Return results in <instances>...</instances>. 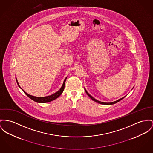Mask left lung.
<instances>
[{"label":"left lung","instance_id":"8db88e82","mask_svg":"<svg viewBox=\"0 0 153 153\" xmlns=\"http://www.w3.org/2000/svg\"><path fill=\"white\" fill-rule=\"evenodd\" d=\"M85 92H86V93H87V94L92 99V100H93V101H94V102H98V103H99V104H107V105H111V104H115V103H117V102H120V100H121L122 99H123L125 97H123L122 98H121V99H119V100H117V101H115V102H100V101H99V100H96V99H95L94 98H93L92 96H91L88 92H87V91H86V89H85Z\"/></svg>","mask_w":153,"mask_h":153}]
</instances>
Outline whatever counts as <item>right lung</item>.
I'll use <instances>...</instances> for the list:
<instances>
[{"label": "right lung", "mask_w": 153, "mask_h": 153, "mask_svg": "<svg viewBox=\"0 0 153 153\" xmlns=\"http://www.w3.org/2000/svg\"><path fill=\"white\" fill-rule=\"evenodd\" d=\"M66 79H67V78L65 79L64 81L63 82V84H62V86H61V89H60L58 92H57L56 93H55L51 94V96H46V97H35V96H33L30 95V94H28V93H27L24 91H23V90H22V91H24V92L25 93V94L28 97H30L31 99H32V100H33V101H35V102H51V101H53V100H55L56 99H57V97H59L61 95V93H62L64 89L65 83ZM16 81H17V83L19 86L20 88L19 84V83H18V82H17V79H16Z\"/></svg>", "instance_id": "right-lung-1"}]
</instances>
